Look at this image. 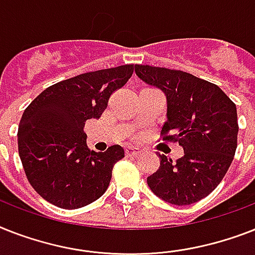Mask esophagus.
Segmentation results:
<instances>
[{
  "label": "esophagus",
  "instance_id": "esophagus-1",
  "mask_svg": "<svg viewBox=\"0 0 255 255\" xmlns=\"http://www.w3.org/2000/svg\"><path fill=\"white\" fill-rule=\"evenodd\" d=\"M140 149L137 148H133V146H128V148H126V154H127V157H136L140 154Z\"/></svg>",
  "mask_w": 255,
  "mask_h": 255
}]
</instances>
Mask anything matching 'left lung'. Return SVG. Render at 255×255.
<instances>
[{
  "mask_svg": "<svg viewBox=\"0 0 255 255\" xmlns=\"http://www.w3.org/2000/svg\"><path fill=\"white\" fill-rule=\"evenodd\" d=\"M134 72L165 93L167 121L161 137L185 150L177 161L158 153L160 167L148 177V186L170 204L199 202L217 187L235 157L236 105L217 85L182 70L134 65Z\"/></svg>",
  "mask_w": 255,
  "mask_h": 255,
  "instance_id": "8db88e82",
  "label": "left lung"
}]
</instances>
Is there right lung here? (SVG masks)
<instances>
[{
	"mask_svg": "<svg viewBox=\"0 0 255 255\" xmlns=\"http://www.w3.org/2000/svg\"><path fill=\"white\" fill-rule=\"evenodd\" d=\"M133 65L88 72L41 92L24 110L18 127V152L30 185L47 202L76 210L101 198L121 145L90 150L85 122L99 119L115 90L127 84Z\"/></svg>",
	"mask_w": 255,
	"mask_h": 255,
	"instance_id": "right-lung-1",
	"label": "right lung"
}]
</instances>
